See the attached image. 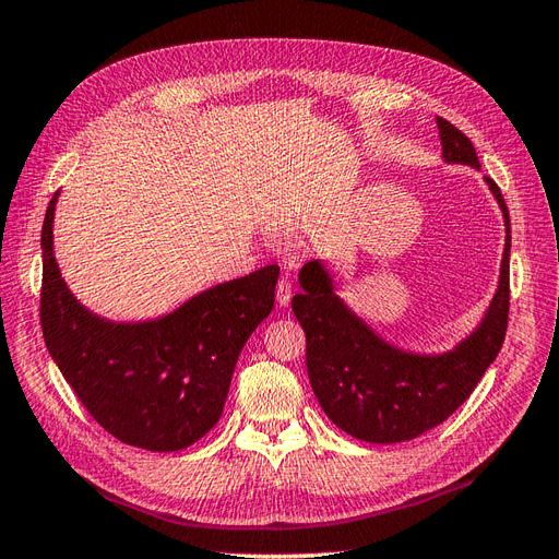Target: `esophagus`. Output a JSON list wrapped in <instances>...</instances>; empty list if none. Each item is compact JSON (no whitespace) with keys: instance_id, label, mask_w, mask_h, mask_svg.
Returning a JSON list of instances; mask_svg holds the SVG:
<instances>
[{"instance_id":"34e87169","label":"esophagus","mask_w":559,"mask_h":559,"mask_svg":"<svg viewBox=\"0 0 559 559\" xmlns=\"http://www.w3.org/2000/svg\"><path fill=\"white\" fill-rule=\"evenodd\" d=\"M275 298H277V306H280V308H286V306H289V300H292V280L282 277V280L277 282Z\"/></svg>"}]
</instances>
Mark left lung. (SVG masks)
Wrapping results in <instances>:
<instances>
[{
  "instance_id": "1",
  "label": "left lung",
  "mask_w": 559,
  "mask_h": 559,
  "mask_svg": "<svg viewBox=\"0 0 559 559\" xmlns=\"http://www.w3.org/2000/svg\"><path fill=\"white\" fill-rule=\"evenodd\" d=\"M443 158L480 167L476 148L462 130L438 116ZM506 218V247L499 289L483 324L452 352L411 354L370 331L335 296L329 270L319 261L300 267L302 292L292 308L308 341L312 392L335 427L368 443H401L445 421L471 396L497 359L511 308V216L499 186L485 177Z\"/></svg>"
}]
</instances>
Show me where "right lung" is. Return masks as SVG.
I'll list each match as a JSON object with an SVG mask.
<instances>
[{"label": "right lung", "instance_id": "1", "mask_svg": "<svg viewBox=\"0 0 559 559\" xmlns=\"http://www.w3.org/2000/svg\"><path fill=\"white\" fill-rule=\"evenodd\" d=\"M41 228L39 319L50 357L95 421L118 441L154 452L193 445L224 413L247 337L275 306L277 265L216 284L142 324H114L67 289L53 257V212Z\"/></svg>", "mask_w": 559, "mask_h": 559}]
</instances>
